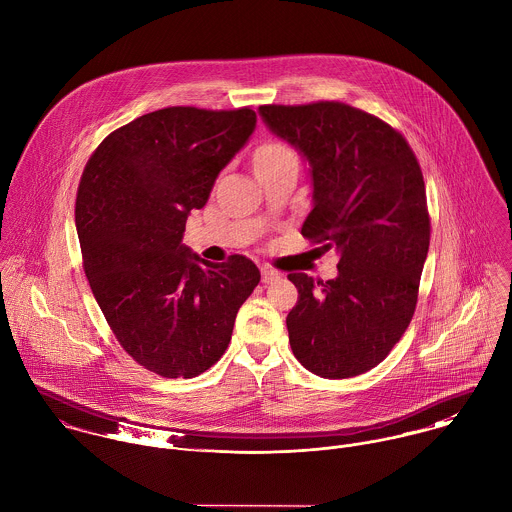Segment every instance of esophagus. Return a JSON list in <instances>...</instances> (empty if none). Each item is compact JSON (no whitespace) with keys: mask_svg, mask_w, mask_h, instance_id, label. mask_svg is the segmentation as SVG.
Listing matches in <instances>:
<instances>
[{"mask_svg":"<svg viewBox=\"0 0 512 512\" xmlns=\"http://www.w3.org/2000/svg\"><path fill=\"white\" fill-rule=\"evenodd\" d=\"M277 279H281V273H279V271L269 269V267H263V269H261V281H263L265 285H269V283H273V281H277Z\"/></svg>","mask_w":512,"mask_h":512,"instance_id":"obj_1","label":"esophagus"}]
</instances>
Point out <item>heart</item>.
I'll return each mask as SVG.
<instances>
[{
  "mask_svg": "<svg viewBox=\"0 0 512 512\" xmlns=\"http://www.w3.org/2000/svg\"><path fill=\"white\" fill-rule=\"evenodd\" d=\"M253 162H255V172L257 170H273V168H281V166H289V164H299L295 150L289 144L277 142V140L261 144L255 150Z\"/></svg>",
  "mask_w": 512,
  "mask_h": 512,
  "instance_id": "heart-1",
  "label": "heart"
}]
</instances>
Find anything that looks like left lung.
Wrapping results in <instances>:
<instances>
[{
    "mask_svg": "<svg viewBox=\"0 0 512 512\" xmlns=\"http://www.w3.org/2000/svg\"><path fill=\"white\" fill-rule=\"evenodd\" d=\"M259 112L310 166L303 237L340 253L336 279L289 275L299 291L287 316L293 354L320 378L364 374L400 342L417 305L431 233L419 162L396 128L350 104Z\"/></svg>",
    "mask_w": 512,
    "mask_h": 512,
    "instance_id": "obj_1",
    "label": "left lung"
}]
</instances>
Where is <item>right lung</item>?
<instances>
[{
	"instance_id": "1",
	"label": "right lung",
	"mask_w": 512,
	"mask_h": 512,
	"mask_svg": "<svg viewBox=\"0 0 512 512\" xmlns=\"http://www.w3.org/2000/svg\"><path fill=\"white\" fill-rule=\"evenodd\" d=\"M255 122L249 106L160 108L110 132L81 176L85 275L124 352L158 376L211 368L261 281L243 255L209 263L182 245L190 211L204 207Z\"/></svg>"
}]
</instances>
